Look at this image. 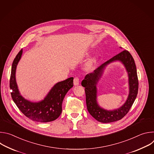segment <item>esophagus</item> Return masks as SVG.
Returning a JSON list of instances; mask_svg holds the SVG:
<instances>
[{"label": "esophagus", "instance_id": "obj_1", "mask_svg": "<svg viewBox=\"0 0 154 154\" xmlns=\"http://www.w3.org/2000/svg\"><path fill=\"white\" fill-rule=\"evenodd\" d=\"M79 84V77H76L74 79V85H78Z\"/></svg>", "mask_w": 154, "mask_h": 154}]
</instances>
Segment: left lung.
<instances>
[{"label": "left lung", "mask_w": 154, "mask_h": 154, "mask_svg": "<svg viewBox=\"0 0 154 154\" xmlns=\"http://www.w3.org/2000/svg\"><path fill=\"white\" fill-rule=\"evenodd\" d=\"M117 60L121 61L124 64L128 72L130 91L127 101L121 107L113 111H108L100 108L97 103L96 85L105 66ZM138 84L137 68L134 58L128 51L124 50L103 63L93 72L86 74L85 79L82 80V85L85 88L88 111L94 119L102 123L112 122L121 119L129 112L137 97Z\"/></svg>", "instance_id": "left-lung-1"}]
</instances>
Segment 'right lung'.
<instances>
[{
  "mask_svg": "<svg viewBox=\"0 0 154 154\" xmlns=\"http://www.w3.org/2000/svg\"><path fill=\"white\" fill-rule=\"evenodd\" d=\"M23 49L16 56L12 64L10 79L11 97L20 111L28 118L36 122H47L57 119L61 113L62 102L67 92L73 86V77L57 83L48 96L39 102H31L20 96L16 82L15 73L17 64L20 59Z\"/></svg>",
  "mask_w": 154,
  "mask_h": 154,
  "instance_id": "right-lung-1",
  "label": "right lung"
}]
</instances>
